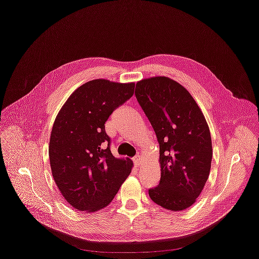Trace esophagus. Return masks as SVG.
I'll return each instance as SVG.
<instances>
[{"label":"esophagus","instance_id":"34e87169","mask_svg":"<svg viewBox=\"0 0 259 259\" xmlns=\"http://www.w3.org/2000/svg\"><path fill=\"white\" fill-rule=\"evenodd\" d=\"M133 161H134V164H135L136 167H139V166H140V164H141V158H140L139 155L135 156V157L133 158Z\"/></svg>","mask_w":259,"mask_h":259}]
</instances>
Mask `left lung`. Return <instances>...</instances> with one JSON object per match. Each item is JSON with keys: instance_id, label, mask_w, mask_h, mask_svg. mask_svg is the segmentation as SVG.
<instances>
[{"instance_id": "1", "label": "left lung", "mask_w": 259, "mask_h": 259, "mask_svg": "<svg viewBox=\"0 0 259 259\" xmlns=\"http://www.w3.org/2000/svg\"><path fill=\"white\" fill-rule=\"evenodd\" d=\"M135 97L159 144L160 180L148 190L149 197L165 209H186L210 171L212 146L205 118L189 92L164 76L138 81Z\"/></svg>"}]
</instances>
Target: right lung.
Masks as SVG:
<instances>
[{"mask_svg":"<svg viewBox=\"0 0 259 259\" xmlns=\"http://www.w3.org/2000/svg\"><path fill=\"white\" fill-rule=\"evenodd\" d=\"M135 83L96 79L69 97L55 120L49 155L54 180L74 208L94 212L114 199L131 173L130 158L115 157L105 123L134 94Z\"/></svg>","mask_w":259,"mask_h":259,"instance_id":"right-lung-1","label":"right lung"}]
</instances>
